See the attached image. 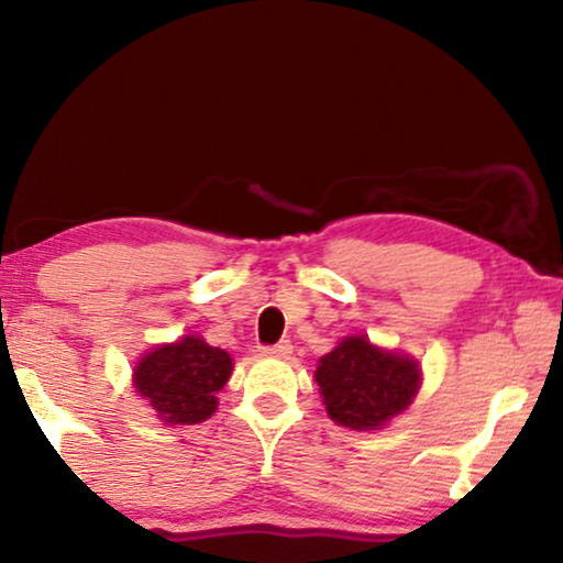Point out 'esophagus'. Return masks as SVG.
Instances as JSON below:
<instances>
[{
  "label": "esophagus",
  "instance_id": "obj_1",
  "mask_svg": "<svg viewBox=\"0 0 563 563\" xmlns=\"http://www.w3.org/2000/svg\"><path fill=\"white\" fill-rule=\"evenodd\" d=\"M261 353H264V356H274V358H287L289 353H291V343L289 341H282V343H276V345H264V349H261Z\"/></svg>",
  "mask_w": 563,
  "mask_h": 563
}]
</instances>
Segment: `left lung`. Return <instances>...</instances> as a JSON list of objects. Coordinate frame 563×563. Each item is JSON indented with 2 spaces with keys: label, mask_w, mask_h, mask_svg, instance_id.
Listing matches in <instances>:
<instances>
[{
  "label": "left lung",
  "mask_w": 563,
  "mask_h": 563,
  "mask_svg": "<svg viewBox=\"0 0 563 563\" xmlns=\"http://www.w3.org/2000/svg\"><path fill=\"white\" fill-rule=\"evenodd\" d=\"M314 382L330 420L351 430H379L412 405L420 366L368 343L366 335H349L320 358Z\"/></svg>",
  "instance_id": "left-lung-1"
}]
</instances>
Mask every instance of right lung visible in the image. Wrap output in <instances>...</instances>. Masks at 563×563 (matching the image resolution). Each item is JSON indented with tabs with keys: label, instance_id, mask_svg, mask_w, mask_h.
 Instances as JSON below:
<instances>
[{
	"label": "right lung",
	"instance_id": "1",
	"mask_svg": "<svg viewBox=\"0 0 563 563\" xmlns=\"http://www.w3.org/2000/svg\"><path fill=\"white\" fill-rule=\"evenodd\" d=\"M233 374L228 351L212 349L199 335L156 345L137 361L135 391L166 426H197L218 410V391Z\"/></svg>",
	"mask_w": 563,
	"mask_h": 563
}]
</instances>
